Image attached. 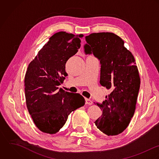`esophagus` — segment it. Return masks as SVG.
Segmentation results:
<instances>
[{
  "label": "esophagus",
  "mask_w": 159,
  "mask_h": 159,
  "mask_svg": "<svg viewBox=\"0 0 159 159\" xmlns=\"http://www.w3.org/2000/svg\"><path fill=\"white\" fill-rule=\"evenodd\" d=\"M93 103L92 101L90 99H88V98H85V104H89V105H92Z\"/></svg>",
  "instance_id": "1"
}]
</instances>
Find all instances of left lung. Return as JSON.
I'll list each match as a JSON object with an SVG mask.
<instances>
[{
	"label": "left lung",
	"mask_w": 159,
	"mask_h": 159,
	"mask_svg": "<svg viewBox=\"0 0 159 159\" xmlns=\"http://www.w3.org/2000/svg\"><path fill=\"white\" fill-rule=\"evenodd\" d=\"M86 54L100 60V84L112 92L102 104L96 103L102 114L96 126L107 136L122 133L136 109L140 77L134 58L124 47V40L112 32L92 33L85 37Z\"/></svg>",
	"instance_id": "obj_1"
}]
</instances>
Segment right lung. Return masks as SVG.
I'll return each instance as SVG.
<instances>
[{"label":"right lung","instance_id":"add662e5","mask_svg":"<svg viewBox=\"0 0 159 159\" xmlns=\"http://www.w3.org/2000/svg\"><path fill=\"white\" fill-rule=\"evenodd\" d=\"M83 37L55 33L28 65L25 77L26 106L35 125L43 133H57L70 113L85 104L80 94L58 90L67 75L66 63L77 52Z\"/></svg>","mask_w":159,"mask_h":159}]
</instances>
